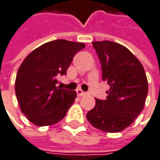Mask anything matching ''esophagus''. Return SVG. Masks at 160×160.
<instances>
[{"instance_id": "1", "label": "esophagus", "mask_w": 160, "mask_h": 160, "mask_svg": "<svg viewBox=\"0 0 160 160\" xmlns=\"http://www.w3.org/2000/svg\"><path fill=\"white\" fill-rule=\"evenodd\" d=\"M76 92H77V95H78V97H83V96H85L86 95V92H84L82 89H80V88H79V89H77L76 90Z\"/></svg>"}]
</instances>
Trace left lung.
<instances>
[{
  "mask_svg": "<svg viewBox=\"0 0 160 160\" xmlns=\"http://www.w3.org/2000/svg\"><path fill=\"white\" fill-rule=\"evenodd\" d=\"M102 67V79L110 86L106 100L96 99L87 114L95 128L118 132L127 128L142 111L148 80L142 64L123 45L112 41L92 43Z\"/></svg>",
  "mask_w": 160,
  "mask_h": 160,
  "instance_id": "obj_1",
  "label": "left lung"
}]
</instances>
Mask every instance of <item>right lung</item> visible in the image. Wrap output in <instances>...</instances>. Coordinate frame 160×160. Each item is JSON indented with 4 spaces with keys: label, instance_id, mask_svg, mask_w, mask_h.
Masks as SVG:
<instances>
[{
    "label": "right lung",
    "instance_id": "obj_1",
    "mask_svg": "<svg viewBox=\"0 0 160 160\" xmlns=\"http://www.w3.org/2000/svg\"><path fill=\"white\" fill-rule=\"evenodd\" d=\"M83 43L57 39L32 51L18 68L15 92L21 112L38 126L57 123L72 107L76 91L56 87Z\"/></svg>",
    "mask_w": 160,
    "mask_h": 160
}]
</instances>
